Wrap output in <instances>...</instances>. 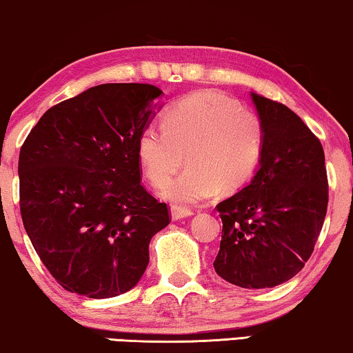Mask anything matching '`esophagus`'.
Masks as SVG:
<instances>
[{"mask_svg":"<svg viewBox=\"0 0 353 353\" xmlns=\"http://www.w3.org/2000/svg\"><path fill=\"white\" fill-rule=\"evenodd\" d=\"M192 214H193V211L187 210V208H182V206H172L171 208V219L172 221L185 219V217H190Z\"/></svg>","mask_w":353,"mask_h":353,"instance_id":"obj_1","label":"esophagus"}]
</instances>
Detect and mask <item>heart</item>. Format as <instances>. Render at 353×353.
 Returning a JSON list of instances; mask_svg holds the SVG:
<instances>
[{"instance_id": "obj_1", "label": "heart", "mask_w": 353, "mask_h": 353, "mask_svg": "<svg viewBox=\"0 0 353 353\" xmlns=\"http://www.w3.org/2000/svg\"><path fill=\"white\" fill-rule=\"evenodd\" d=\"M264 150V126L252 110L216 91H200L172 103L161 129L137 136L136 157L153 187H163L186 157L189 168L163 188L161 196L196 205L235 193L256 174Z\"/></svg>"}]
</instances>
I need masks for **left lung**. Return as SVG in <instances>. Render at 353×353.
I'll list each match as a JSON object with an SVG mask.
<instances>
[{
  "label": "left lung",
  "mask_w": 353,
  "mask_h": 353,
  "mask_svg": "<svg viewBox=\"0 0 353 353\" xmlns=\"http://www.w3.org/2000/svg\"><path fill=\"white\" fill-rule=\"evenodd\" d=\"M264 150L246 187L217 205L222 219L214 270L232 285L264 290L299 274L314 252L327 208L325 152L304 121L251 92Z\"/></svg>",
  "instance_id": "left-lung-1"
}]
</instances>
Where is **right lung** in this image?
<instances>
[{
  "label": "right lung",
  "instance_id": "1",
  "mask_svg": "<svg viewBox=\"0 0 353 353\" xmlns=\"http://www.w3.org/2000/svg\"><path fill=\"white\" fill-rule=\"evenodd\" d=\"M161 89L107 83L49 108L19 155L23 227L67 291L107 299L132 290L166 203L141 185L137 136L160 110Z\"/></svg>",
  "mask_w": 353,
  "mask_h": 353
}]
</instances>
